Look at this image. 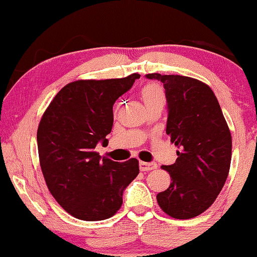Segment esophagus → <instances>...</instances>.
<instances>
[{"mask_svg": "<svg viewBox=\"0 0 257 257\" xmlns=\"http://www.w3.org/2000/svg\"><path fill=\"white\" fill-rule=\"evenodd\" d=\"M157 169L156 163H147V162H140V170L143 172H150V170Z\"/></svg>", "mask_w": 257, "mask_h": 257, "instance_id": "34e87169", "label": "esophagus"}]
</instances>
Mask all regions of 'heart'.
<instances>
[{"mask_svg": "<svg viewBox=\"0 0 257 257\" xmlns=\"http://www.w3.org/2000/svg\"><path fill=\"white\" fill-rule=\"evenodd\" d=\"M141 99L147 108L152 107L156 105L166 104V94H164L163 88L157 83H147L143 87L140 91Z\"/></svg>", "mask_w": 257, "mask_h": 257, "instance_id": "obj_1", "label": "heart"}]
</instances>
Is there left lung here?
Returning <instances> with one entry per match:
<instances>
[{
	"instance_id": "obj_1",
	"label": "left lung",
	"mask_w": 257,
	"mask_h": 257,
	"mask_svg": "<svg viewBox=\"0 0 257 257\" xmlns=\"http://www.w3.org/2000/svg\"><path fill=\"white\" fill-rule=\"evenodd\" d=\"M164 85L168 101L167 134L179 147L178 159L162 166L169 173L158 205L174 219H192L215 202L228 176L232 137L214 91L199 79L180 75L149 73Z\"/></svg>"
}]
</instances>
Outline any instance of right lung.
<instances>
[{
	"label": "right lung",
	"instance_id": "right-lung-1",
	"mask_svg": "<svg viewBox=\"0 0 257 257\" xmlns=\"http://www.w3.org/2000/svg\"><path fill=\"white\" fill-rule=\"evenodd\" d=\"M139 73L123 78L78 79L61 88L37 129L40 166L47 187L65 211L84 221L113 216L123 191L138 176L139 161L118 163L95 151L107 143L114 101Z\"/></svg>",
	"mask_w": 257,
	"mask_h": 257
}]
</instances>
